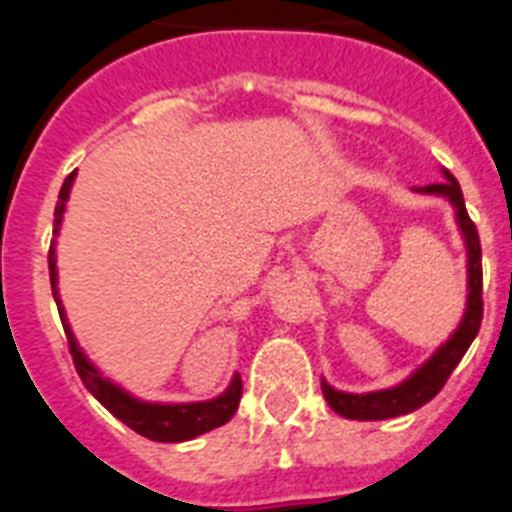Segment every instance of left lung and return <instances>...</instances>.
I'll return each instance as SVG.
<instances>
[{"label":"left lung","instance_id":"left-lung-1","mask_svg":"<svg viewBox=\"0 0 512 512\" xmlns=\"http://www.w3.org/2000/svg\"><path fill=\"white\" fill-rule=\"evenodd\" d=\"M419 192L427 195H445L453 203L455 218L463 231L468 249V304L466 315H463L461 325L453 333L445 346L437 349V354L424 364L422 369H416L414 375L406 382H401L398 388L377 390V393H341V390L330 388L328 382H322V395L330 403V409L336 414L346 416V419H362V422H375V419H393V416H403L416 411L419 406L429 403L442 390V385L453 375V369L463 359L471 341L476 338L479 328H482L484 317V299H482V242H479V231L476 223L468 218L466 203H463L461 184L450 171H445V182L427 184L419 187Z\"/></svg>","mask_w":512,"mask_h":512}]
</instances>
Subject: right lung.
Returning a JSON list of instances; mask_svg holds the SVG:
<instances>
[{"label":"right lung","instance_id":"add662e5","mask_svg":"<svg viewBox=\"0 0 512 512\" xmlns=\"http://www.w3.org/2000/svg\"><path fill=\"white\" fill-rule=\"evenodd\" d=\"M72 179H75V171H72L67 179H64L62 190H59L57 208H54V234L59 231V223H62L64 203L70 197ZM49 278H51V294H54V302H57L59 317H62L64 336H67V346H70L72 362H75L77 375L83 380L85 388L96 395L98 401L111 411V414L122 419L130 429H135L137 435L148 437V440L156 442H182L192 440V437L210 432V429L221 427L236 414L239 409V401H242V377L236 375L231 380L229 390L223 395H218L216 401L205 403H179V406H163V403H143L127 395L124 390H119L117 385H111L109 380H103L98 375V369L88 362L83 356V351L77 349L75 336H72L70 325L64 320V309L59 302L57 294V255H54V242L49 247Z\"/></svg>","mask_w":512,"mask_h":512}]
</instances>
